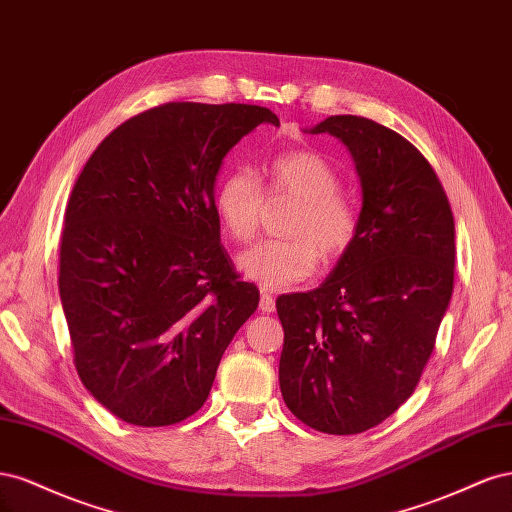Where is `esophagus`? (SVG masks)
Wrapping results in <instances>:
<instances>
[{
	"mask_svg": "<svg viewBox=\"0 0 512 512\" xmlns=\"http://www.w3.org/2000/svg\"><path fill=\"white\" fill-rule=\"evenodd\" d=\"M260 309L265 314H271L275 309V297L267 288H260Z\"/></svg>",
	"mask_w": 512,
	"mask_h": 512,
	"instance_id": "obj_1",
	"label": "esophagus"
}]
</instances>
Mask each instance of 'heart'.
Returning <instances> with one entry per match:
<instances>
[{"label": "heart", "mask_w": 512, "mask_h": 512, "mask_svg": "<svg viewBox=\"0 0 512 512\" xmlns=\"http://www.w3.org/2000/svg\"><path fill=\"white\" fill-rule=\"evenodd\" d=\"M267 192L250 168L228 173L215 192V211L228 235L252 241L271 198H292L297 207L286 222L292 237L262 241L239 256L241 273L262 288L280 290L314 273L318 256L324 265L344 258L359 237L361 215L342 192L337 168L312 149L286 151L267 168Z\"/></svg>", "instance_id": "obj_1"}]
</instances>
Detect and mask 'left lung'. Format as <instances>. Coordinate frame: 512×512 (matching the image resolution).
Returning a JSON list of instances; mask_svg holds the SVG:
<instances>
[{"instance_id": "left-lung-1", "label": "left lung", "mask_w": 512, "mask_h": 512, "mask_svg": "<svg viewBox=\"0 0 512 512\" xmlns=\"http://www.w3.org/2000/svg\"><path fill=\"white\" fill-rule=\"evenodd\" d=\"M361 177V228L333 273L275 301L284 327L280 389L322 433L380 425L414 393L436 346L455 280V220L427 158L380 123L333 115Z\"/></svg>"}]
</instances>
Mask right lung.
<instances>
[{"mask_svg": "<svg viewBox=\"0 0 512 512\" xmlns=\"http://www.w3.org/2000/svg\"><path fill=\"white\" fill-rule=\"evenodd\" d=\"M256 104L166 102L123 121L76 179L59 243L74 367L121 421L181 423L258 307L220 243L213 185Z\"/></svg>", "mask_w": 512, "mask_h": 512, "instance_id": "right-lung-1", "label": "right lung"}]
</instances>
